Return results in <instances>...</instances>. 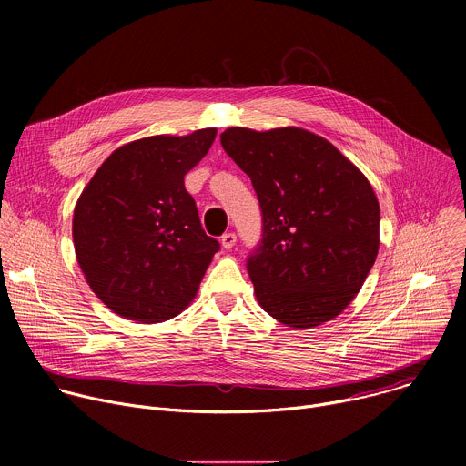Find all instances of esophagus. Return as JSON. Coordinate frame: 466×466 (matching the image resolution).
I'll list each match as a JSON object with an SVG mask.
<instances>
[{
  "label": "esophagus",
  "mask_w": 466,
  "mask_h": 466,
  "mask_svg": "<svg viewBox=\"0 0 466 466\" xmlns=\"http://www.w3.org/2000/svg\"><path fill=\"white\" fill-rule=\"evenodd\" d=\"M221 245H223V248L230 250V248L236 245V234H234V232H225V234L221 236Z\"/></svg>",
  "instance_id": "obj_1"
}]
</instances>
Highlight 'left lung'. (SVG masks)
Here are the masks:
<instances>
[{
	"label": "left lung",
	"instance_id": "8db88e82",
	"mask_svg": "<svg viewBox=\"0 0 466 466\" xmlns=\"http://www.w3.org/2000/svg\"><path fill=\"white\" fill-rule=\"evenodd\" d=\"M221 146L248 175L263 216L261 243L247 261L259 306L295 329L336 319L378 256L370 182L336 146L300 127H230Z\"/></svg>",
	"mask_w": 466,
	"mask_h": 466
}]
</instances>
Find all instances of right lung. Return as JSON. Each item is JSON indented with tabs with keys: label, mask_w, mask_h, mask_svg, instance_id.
<instances>
[{
	"label": "right lung",
	"mask_w": 466,
	"mask_h": 466,
	"mask_svg": "<svg viewBox=\"0 0 466 466\" xmlns=\"http://www.w3.org/2000/svg\"><path fill=\"white\" fill-rule=\"evenodd\" d=\"M216 135L198 128L125 144L83 189L72 225L76 256L92 291L119 317L162 322L195 299L219 243L203 230L184 175Z\"/></svg>",
	"instance_id": "add662e5"
}]
</instances>
